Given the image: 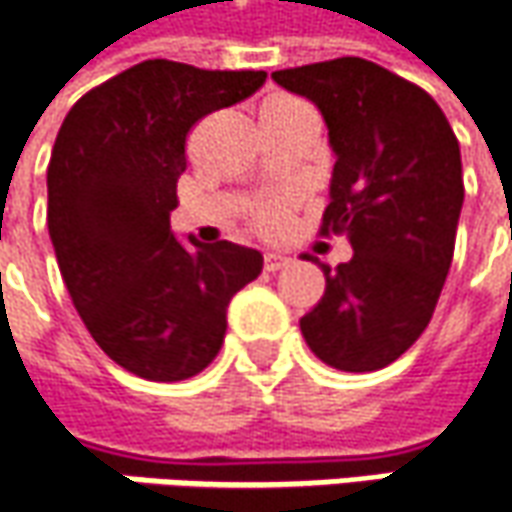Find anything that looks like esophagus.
Returning <instances> with one entry per match:
<instances>
[{"instance_id":"obj_1","label":"esophagus","mask_w":512,"mask_h":512,"mask_svg":"<svg viewBox=\"0 0 512 512\" xmlns=\"http://www.w3.org/2000/svg\"><path fill=\"white\" fill-rule=\"evenodd\" d=\"M289 263V257L280 255V252H266L263 255V266H266V272H278V269H283Z\"/></svg>"}]
</instances>
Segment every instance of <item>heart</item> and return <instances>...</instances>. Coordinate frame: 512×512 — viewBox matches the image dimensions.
<instances>
[{"label": "heart", "mask_w": 512, "mask_h": 512, "mask_svg": "<svg viewBox=\"0 0 512 512\" xmlns=\"http://www.w3.org/2000/svg\"><path fill=\"white\" fill-rule=\"evenodd\" d=\"M300 108H309V105L303 100H298V97H289V94H272L269 100H263V105H260V125L275 123V120L292 114V111H300ZM295 206H298V197H295V194L260 197V200H252V203L246 206V220H249V226H252L257 234L275 237V234L286 232Z\"/></svg>", "instance_id": "1"}]
</instances>
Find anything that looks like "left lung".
<instances>
[{
    "label": "left lung",
    "mask_w": 512,
    "mask_h": 512,
    "mask_svg": "<svg viewBox=\"0 0 512 512\" xmlns=\"http://www.w3.org/2000/svg\"><path fill=\"white\" fill-rule=\"evenodd\" d=\"M321 108L335 168L321 234H346L352 260L329 269L300 332L323 364L372 372L410 349L453 263L464 180L438 102L387 68L341 56L275 71Z\"/></svg>",
    "instance_id": "1"
}]
</instances>
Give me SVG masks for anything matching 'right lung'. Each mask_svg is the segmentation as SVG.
<instances>
[{
	"instance_id": "right-lung-1",
	"label": "right lung",
	"mask_w": 512,
	"mask_h": 512,
	"mask_svg": "<svg viewBox=\"0 0 512 512\" xmlns=\"http://www.w3.org/2000/svg\"><path fill=\"white\" fill-rule=\"evenodd\" d=\"M263 82L266 71L145 59L79 97L56 134L48 232L59 272L102 352L145 381L209 367L229 300L263 269L257 249H189L168 223L191 128Z\"/></svg>"
}]
</instances>
